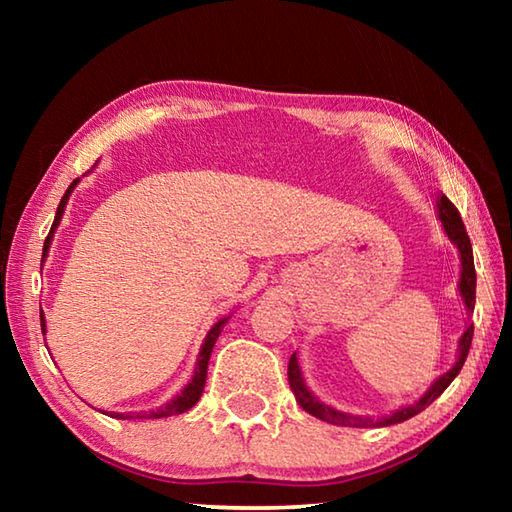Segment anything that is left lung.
I'll return each mask as SVG.
<instances>
[{
    "label": "left lung",
    "mask_w": 512,
    "mask_h": 512,
    "mask_svg": "<svg viewBox=\"0 0 512 512\" xmlns=\"http://www.w3.org/2000/svg\"><path fill=\"white\" fill-rule=\"evenodd\" d=\"M438 216H440V223H443L449 241H454L458 253H461V268H463V271H461V282H458V291H461V298L465 302L467 311H474L476 271H474V257H472L470 237H467V232H465L461 214H458L454 203L449 201L447 196L438 198ZM472 336H474V325L470 323L463 332L461 341H458V361L454 363V368L447 370L445 375H440L436 381H433L429 391L424 393L418 402L411 404V406H404V409L395 411L393 415H388V418H381L377 422H372L368 418H359V415L341 413V411L332 409V406L320 402L318 397L305 386V379H302V375H300V366H298L296 354H291V359H289V386H291L293 395H296V402L307 413L316 415L318 420H325V422H332V424H343V427H388V424H397V422H404V420L413 418V415H418L420 411L427 409V406L433 400H438V397L443 395L445 388L452 384L454 377L463 368V363L467 359V352H470V345H472Z\"/></svg>",
    "instance_id": "left-lung-1"
}]
</instances>
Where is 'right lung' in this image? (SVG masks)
<instances>
[{"label":"right lung","instance_id":"obj_1","mask_svg":"<svg viewBox=\"0 0 512 512\" xmlns=\"http://www.w3.org/2000/svg\"><path fill=\"white\" fill-rule=\"evenodd\" d=\"M76 183H79V178H76L74 183L67 187L65 196L60 198L58 210H56V219H54V223H51V230H49V235H47V239H45V248H42V257H45V255L49 253L51 237H54V230L58 228L60 219H63L65 205H67V201H69V194L74 192ZM228 318H230V316H228ZM228 318H221L219 323H214V327L210 329V332H207V336H205V343H203V348H201V354H198L194 377H192V381H189V384L183 388V391H180V395H176V397H173L171 402H167V404L160 406V409H155V411H149V413H110L112 418H117V420H151V418H169V415H178V413H185V411L192 409V406H194L198 400H201V395H203L205 377H207V363H210L212 348H214L216 339H219V334H221L223 325L228 323ZM40 325H42V332H47V329H45V327H47V325H45V314H42V309H40Z\"/></svg>","mask_w":512,"mask_h":512}]
</instances>
